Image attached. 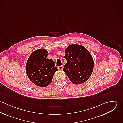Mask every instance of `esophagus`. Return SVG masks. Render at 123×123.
Segmentation results:
<instances>
[{"mask_svg": "<svg viewBox=\"0 0 123 123\" xmlns=\"http://www.w3.org/2000/svg\"><path fill=\"white\" fill-rule=\"evenodd\" d=\"M63 68V65H61V66H60L58 67V69L60 70H62Z\"/></svg>", "mask_w": 123, "mask_h": 123, "instance_id": "34e87169", "label": "esophagus"}]
</instances>
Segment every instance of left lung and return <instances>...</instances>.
Returning a JSON list of instances; mask_svg holds the SVG:
<instances>
[{"label":"left lung","mask_w":123,"mask_h":123,"mask_svg":"<svg viewBox=\"0 0 123 123\" xmlns=\"http://www.w3.org/2000/svg\"><path fill=\"white\" fill-rule=\"evenodd\" d=\"M67 63L63 70L74 84L86 82L91 76L94 61L90 53L82 45L73 44L65 49Z\"/></svg>","instance_id":"8db88e82"}]
</instances>
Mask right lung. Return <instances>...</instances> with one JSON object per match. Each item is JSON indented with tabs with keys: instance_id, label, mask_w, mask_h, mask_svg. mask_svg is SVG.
<instances>
[{
	"instance_id": "obj_1",
	"label": "right lung",
	"mask_w": 123,
	"mask_h": 123,
	"mask_svg": "<svg viewBox=\"0 0 123 123\" xmlns=\"http://www.w3.org/2000/svg\"><path fill=\"white\" fill-rule=\"evenodd\" d=\"M47 53L43 49L34 51L29 56L25 66L28 78L41 87H47L52 82L55 72L58 70L55 62L47 58Z\"/></svg>"
}]
</instances>
